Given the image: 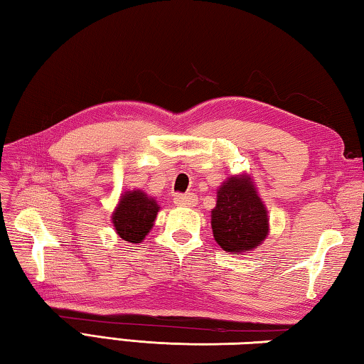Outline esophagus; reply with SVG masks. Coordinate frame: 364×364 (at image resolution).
Instances as JSON below:
<instances>
[{
  "instance_id": "esophagus-1",
  "label": "esophagus",
  "mask_w": 364,
  "mask_h": 364,
  "mask_svg": "<svg viewBox=\"0 0 364 364\" xmlns=\"http://www.w3.org/2000/svg\"><path fill=\"white\" fill-rule=\"evenodd\" d=\"M173 202L176 205H184V207H194L197 204V197L193 193L188 194H176Z\"/></svg>"
}]
</instances>
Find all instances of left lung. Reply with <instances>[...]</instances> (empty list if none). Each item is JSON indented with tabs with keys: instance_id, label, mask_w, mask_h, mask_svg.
Instances as JSON below:
<instances>
[{
	"instance_id": "obj_1",
	"label": "left lung",
	"mask_w": 364,
	"mask_h": 364,
	"mask_svg": "<svg viewBox=\"0 0 364 364\" xmlns=\"http://www.w3.org/2000/svg\"><path fill=\"white\" fill-rule=\"evenodd\" d=\"M212 230L220 247L231 254L257 249L268 236V210L247 175L228 178L220 186Z\"/></svg>"
}]
</instances>
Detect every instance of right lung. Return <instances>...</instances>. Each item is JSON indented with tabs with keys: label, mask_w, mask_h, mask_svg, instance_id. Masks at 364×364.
<instances>
[{
	"label": "right lung",
	"mask_w": 364,
	"mask_h": 364,
	"mask_svg": "<svg viewBox=\"0 0 364 364\" xmlns=\"http://www.w3.org/2000/svg\"><path fill=\"white\" fill-rule=\"evenodd\" d=\"M160 207L154 197L143 191H127L112 213V223L119 236L127 242L139 244L151 231Z\"/></svg>",
	"instance_id": "right-lung-1"
}]
</instances>
